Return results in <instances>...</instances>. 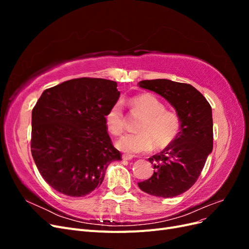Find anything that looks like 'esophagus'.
<instances>
[{
	"instance_id": "obj_1",
	"label": "esophagus",
	"mask_w": 249,
	"mask_h": 249,
	"mask_svg": "<svg viewBox=\"0 0 249 249\" xmlns=\"http://www.w3.org/2000/svg\"><path fill=\"white\" fill-rule=\"evenodd\" d=\"M133 159L132 156H127V155H123V160L124 161H130Z\"/></svg>"
}]
</instances>
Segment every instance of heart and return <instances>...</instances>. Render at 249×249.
<instances>
[{
	"label": "heart",
	"instance_id": "heart-1",
	"mask_svg": "<svg viewBox=\"0 0 249 249\" xmlns=\"http://www.w3.org/2000/svg\"><path fill=\"white\" fill-rule=\"evenodd\" d=\"M132 112L143 118L137 126L136 134H127L116 142V146L127 154L149 152L154 146L165 147L175 140L179 132L180 122L177 113L165 110V105L152 93H143L129 102ZM107 129L113 135H120L125 126L122 102L112 105L105 116Z\"/></svg>",
	"mask_w": 249,
	"mask_h": 249
}]
</instances>
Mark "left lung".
Instances as JSON below:
<instances>
[{
	"label": "left lung",
	"mask_w": 249,
	"mask_h": 249,
	"mask_svg": "<svg viewBox=\"0 0 249 249\" xmlns=\"http://www.w3.org/2000/svg\"><path fill=\"white\" fill-rule=\"evenodd\" d=\"M138 85L164 97L180 122L177 138L148 159L154 165V175L138 186L154 196H178L196 182L213 149L212 108L196 88L186 83L157 79L141 81Z\"/></svg>",
	"instance_id": "left-lung-1"
}]
</instances>
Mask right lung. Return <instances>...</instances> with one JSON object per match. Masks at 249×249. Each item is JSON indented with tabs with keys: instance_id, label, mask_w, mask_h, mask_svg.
I'll use <instances>...</instances> for the list:
<instances>
[{
	"instance_id": "obj_1",
	"label": "right lung",
	"mask_w": 249,
	"mask_h": 249,
	"mask_svg": "<svg viewBox=\"0 0 249 249\" xmlns=\"http://www.w3.org/2000/svg\"><path fill=\"white\" fill-rule=\"evenodd\" d=\"M117 83L79 78L46 89L32 110L31 153L41 177L67 196L99 188L108 165L120 160L105 116L119 99Z\"/></svg>"
}]
</instances>
